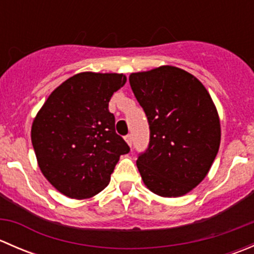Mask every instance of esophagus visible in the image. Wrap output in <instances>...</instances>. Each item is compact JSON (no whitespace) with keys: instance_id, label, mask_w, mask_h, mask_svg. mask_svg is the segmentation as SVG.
I'll return each mask as SVG.
<instances>
[{"instance_id":"esophagus-1","label":"esophagus","mask_w":254,"mask_h":254,"mask_svg":"<svg viewBox=\"0 0 254 254\" xmlns=\"http://www.w3.org/2000/svg\"><path fill=\"white\" fill-rule=\"evenodd\" d=\"M124 139H125V141L127 142V145L131 146V143H132V135L131 134H127Z\"/></svg>"}]
</instances>
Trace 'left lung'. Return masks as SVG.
<instances>
[{
	"instance_id": "8db88e82",
	"label": "left lung",
	"mask_w": 254,
	"mask_h": 254,
	"mask_svg": "<svg viewBox=\"0 0 254 254\" xmlns=\"http://www.w3.org/2000/svg\"><path fill=\"white\" fill-rule=\"evenodd\" d=\"M129 82L150 127L136 161L143 183L157 195H184L205 178L219 151L214 102L198 78L175 66L131 73Z\"/></svg>"
}]
</instances>
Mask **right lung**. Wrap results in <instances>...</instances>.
I'll list each match as a JSON object with an SVG mask.
<instances>
[{"label":"right lung","instance_id":"add662e5","mask_svg":"<svg viewBox=\"0 0 254 254\" xmlns=\"http://www.w3.org/2000/svg\"><path fill=\"white\" fill-rule=\"evenodd\" d=\"M127 82L122 73L82 72L49 96L32 125V143L45 178L64 195L86 199L108 186L130 151L115 132L108 106Z\"/></svg>","mask_w":254,"mask_h":254}]
</instances>
